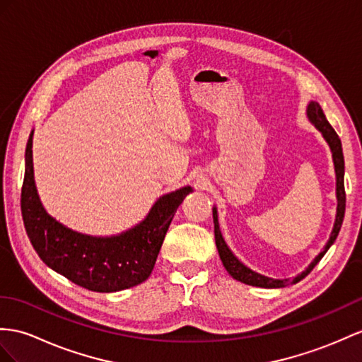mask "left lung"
Masks as SVG:
<instances>
[{"label": "left lung", "instance_id": "1", "mask_svg": "<svg viewBox=\"0 0 362 362\" xmlns=\"http://www.w3.org/2000/svg\"><path fill=\"white\" fill-rule=\"evenodd\" d=\"M307 117L310 119L313 124L316 126L322 136L327 141L332 153H333V163H334V172H337V198H338V209H337V219H334V226H333V232L330 240L325 245V249L315 258V261L308 266V269L305 272H303L301 275H298L293 279H273V278H267L262 276L259 273L253 272L250 269H247L244 266L243 262H240L236 259L235 255L230 252V249L227 247V244L224 241V238L221 235V230H219V224H218V214L216 209H214V224H215V243L218 247V253L219 258H221L226 270L228 272V275H232L236 281H241L244 284L249 286H255V287H264V288H279V287H286L288 284H295L298 281H301L303 278H305L308 273L313 270V267L321 261V258L330 249V245L337 240V236L341 230L342 226V219H344V214H346V189H344V155H342V146H341V139L338 136L337 132L330 126V122L325 118V115L321 109V105L318 103H310L307 107Z\"/></svg>", "mask_w": 362, "mask_h": 362}]
</instances>
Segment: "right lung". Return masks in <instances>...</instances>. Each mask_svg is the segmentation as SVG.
Returning <instances> with one entry per match:
<instances>
[{
    "label": "right lung",
    "instance_id": "1",
    "mask_svg": "<svg viewBox=\"0 0 362 362\" xmlns=\"http://www.w3.org/2000/svg\"><path fill=\"white\" fill-rule=\"evenodd\" d=\"M190 192V187H182L167 193L155 202L143 223L119 236L81 235L42 209L33 181L32 135L25 147L21 214L33 249L50 269L93 292H118L151 276L175 211Z\"/></svg>",
    "mask_w": 362,
    "mask_h": 362
}]
</instances>
